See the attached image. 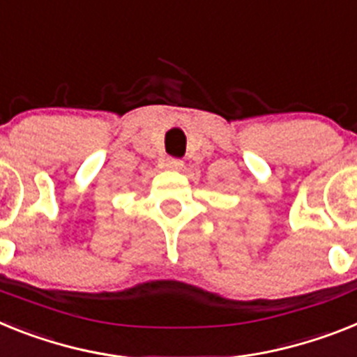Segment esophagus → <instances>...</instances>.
<instances>
[{
	"mask_svg": "<svg viewBox=\"0 0 357 357\" xmlns=\"http://www.w3.org/2000/svg\"><path fill=\"white\" fill-rule=\"evenodd\" d=\"M165 167H167L169 170H181L183 169V161L169 158V160H167V163H165Z\"/></svg>",
	"mask_w": 357,
	"mask_h": 357,
	"instance_id": "obj_1",
	"label": "esophagus"
}]
</instances>
